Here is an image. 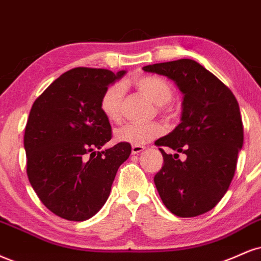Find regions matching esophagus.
Wrapping results in <instances>:
<instances>
[{
  "label": "esophagus",
  "mask_w": 261,
  "mask_h": 261,
  "mask_svg": "<svg viewBox=\"0 0 261 261\" xmlns=\"http://www.w3.org/2000/svg\"><path fill=\"white\" fill-rule=\"evenodd\" d=\"M144 149V146H140V144H134L133 147H131V153L133 154H139L140 152H142Z\"/></svg>",
  "instance_id": "esophagus-1"
}]
</instances>
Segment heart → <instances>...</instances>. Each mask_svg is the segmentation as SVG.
<instances>
[{
  "mask_svg": "<svg viewBox=\"0 0 261 261\" xmlns=\"http://www.w3.org/2000/svg\"><path fill=\"white\" fill-rule=\"evenodd\" d=\"M135 86L147 96L161 111L174 97V89L168 81L158 76H141L135 80ZM124 87L120 84H113L103 92L100 98V111L109 121L117 122L121 118ZM163 134L162 125L158 122L149 124H126L115 131V141L127 144H146Z\"/></svg>",
  "mask_w": 261,
  "mask_h": 261,
  "instance_id": "obj_1",
  "label": "heart"
}]
</instances>
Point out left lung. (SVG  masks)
Returning a JSON list of instances; mask_svg holds the SVG:
<instances>
[{
  "label": "left lung",
  "instance_id": "obj_1",
  "mask_svg": "<svg viewBox=\"0 0 261 261\" xmlns=\"http://www.w3.org/2000/svg\"><path fill=\"white\" fill-rule=\"evenodd\" d=\"M142 69L172 80L184 95L181 122L155 144L184 153L186 159H174L159 148L164 164L154 176L156 190L174 215H202L220 202L233 178L243 146L240 106L227 86L192 59Z\"/></svg>",
  "mask_w": 261,
  "mask_h": 261
}]
</instances>
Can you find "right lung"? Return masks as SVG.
Here are the masks:
<instances>
[{
  "label": "right lung",
  "mask_w": 261,
  "mask_h": 261,
  "mask_svg": "<svg viewBox=\"0 0 261 261\" xmlns=\"http://www.w3.org/2000/svg\"><path fill=\"white\" fill-rule=\"evenodd\" d=\"M126 70L75 68L37 97L24 135L27 172L41 202L69 221H85L105 205L131 146L112 139L100 98Z\"/></svg>",
  "instance_id": "obj_1"
}]
</instances>
